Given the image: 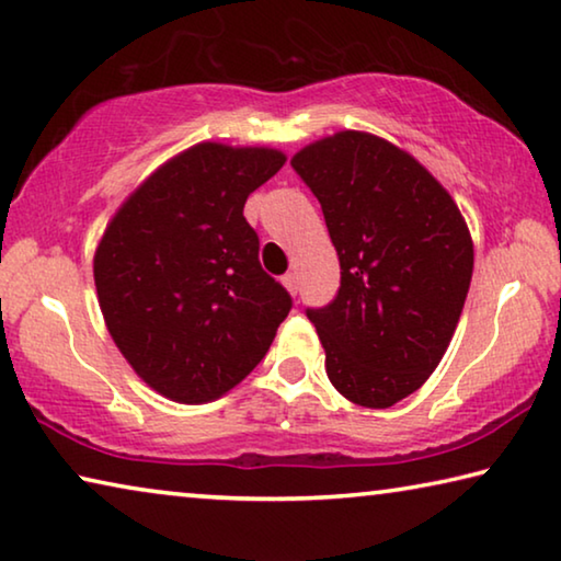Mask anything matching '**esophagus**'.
<instances>
[{"label": "esophagus", "mask_w": 561, "mask_h": 561, "mask_svg": "<svg viewBox=\"0 0 561 561\" xmlns=\"http://www.w3.org/2000/svg\"><path fill=\"white\" fill-rule=\"evenodd\" d=\"M282 284H284V287H287L289 295H297V291H299V277H297L295 272H287V274H284V277H282Z\"/></svg>", "instance_id": "obj_1"}]
</instances>
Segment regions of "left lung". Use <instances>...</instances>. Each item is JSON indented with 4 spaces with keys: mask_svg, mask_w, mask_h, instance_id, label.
Instances as JSON below:
<instances>
[{
    "mask_svg": "<svg viewBox=\"0 0 561 561\" xmlns=\"http://www.w3.org/2000/svg\"><path fill=\"white\" fill-rule=\"evenodd\" d=\"M291 167L322 204L342 284L309 309L327 377L350 402L387 409L442 362L474 270L472 234L430 169L392 141L344 129Z\"/></svg>",
    "mask_w": 561,
    "mask_h": 561,
    "instance_id": "1",
    "label": "left lung"
}]
</instances>
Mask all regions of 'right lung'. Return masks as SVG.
<instances>
[{
    "label": "right lung",
    "mask_w": 561,
    "mask_h": 561,
    "mask_svg": "<svg viewBox=\"0 0 561 561\" xmlns=\"http://www.w3.org/2000/svg\"><path fill=\"white\" fill-rule=\"evenodd\" d=\"M287 162L272 147L199 141L119 204L94 252L104 324L137 377L180 404L234 389L291 299L260 264L244 202Z\"/></svg>",
    "instance_id": "obj_1"
}]
</instances>
